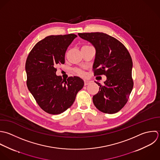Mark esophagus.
<instances>
[{"label":"esophagus","instance_id":"1","mask_svg":"<svg viewBox=\"0 0 160 160\" xmlns=\"http://www.w3.org/2000/svg\"><path fill=\"white\" fill-rule=\"evenodd\" d=\"M90 83V81H88V80H84V85L86 86L87 85H88L89 83Z\"/></svg>","mask_w":160,"mask_h":160}]
</instances>
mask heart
<instances>
[{
  "mask_svg": "<svg viewBox=\"0 0 160 160\" xmlns=\"http://www.w3.org/2000/svg\"><path fill=\"white\" fill-rule=\"evenodd\" d=\"M76 72H77V73H78V75H80V76H83V75H84V72H83L82 70H80V69H77V70H76Z\"/></svg>",
  "mask_w": 160,
  "mask_h": 160,
  "instance_id": "b5f03b06",
  "label": "heart"
}]
</instances>
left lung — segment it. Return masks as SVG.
I'll list each match as a JSON object with an SVG mask.
<instances>
[{"label":"left lung","mask_w":160,"mask_h":160,"mask_svg":"<svg viewBox=\"0 0 160 160\" xmlns=\"http://www.w3.org/2000/svg\"><path fill=\"white\" fill-rule=\"evenodd\" d=\"M80 38L90 42L96 53L93 69L94 75H105L107 80L93 97L100 111L113 114L127 103L132 91L133 62L126 47L115 38L103 32L78 33Z\"/></svg>","instance_id":"left-lung-1"}]
</instances>
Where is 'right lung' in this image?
Segmentation results:
<instances>
[{
	"label": "right lung",
	"instance_id": "obj_1",
	"mask_svg": "<svg viewBox=\"0 0 160 160\" xmlns=\"http://www.w3.org/2000/svg\"><path fill=\"white\" fill-rule=\"evenodd\" d=\"M77 37L73 33L46 37L35 44L27 58L28 89L40 107L49 114H60L70 108L84 85L78 77L66 80L56 75L55 67L65 63L66 50Z\"/></svg>",
	"mask_w": 160,
	"mask_h": 160
}]
</instances>
